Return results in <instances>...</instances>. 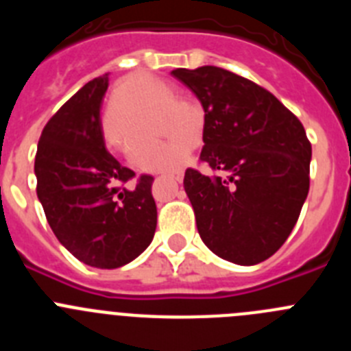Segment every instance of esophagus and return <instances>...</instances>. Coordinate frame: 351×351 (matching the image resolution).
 <instances>
[{
	"mask_svg": "<svg viewBox=\"0 0 351 351\" xmlns=\"http://www.w3.org/2000/svg\"><path fill=\"white\" fill-rule=\"evenodd\" d=\"M169 178L172 179V181H176V182H181V181H182V178H184V173H182V172H178V173H170Z\"/></svg>",
	"mask_w": 351,
	"mask_h": 351,
	"instance_id": "esophagus-1",
	"label": "esophagus"
}]
</instances>
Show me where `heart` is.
I'll return each mask as SVG.
<instances>
[{"label": "heart", "mask_w": 351, "mask_h": 351, "mask_svg": "<svg viewBox=\"0 0 351 351\" xmlns=\"http://www.w3.org/2000/svg\"><path fill=\"white\" fill-rule=\"evenodd\" d=\"M112 110L104 121L105 141L116 151L128 154L147 135V121L160 110L161 133L170 137L165 144L144 145L133 154L132 161L144 172H173L188 160L197 142L202 119L184 110L186 105L176 100L169 84L147 73H132L114 89Z\"/></svg>", "instance_id": "heart-1"}]
</instances>
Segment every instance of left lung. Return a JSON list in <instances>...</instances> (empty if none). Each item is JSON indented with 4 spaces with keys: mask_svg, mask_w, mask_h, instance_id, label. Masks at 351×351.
<instances>
[{
    "mask_svg": "<svg viewBox=\"0 0 351 351\" xmlns=\"http://www.w3.org/2000/svg\"><path fill=\"white\" fill-rule=\"evenodd\" d=\"M172 75L204 107V149L214 176L188 169L184 190L198 234L219 258L255 265L283 246L309 191L304 126L267 89L218 66Z\"/></svg>",
    "mask_w": 351,
    "mask_h": 351,
    "instance_id": "1",
    "label": "left lung"
}]
</instances>
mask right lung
<instances>
[{
    "label": "right lung",
    "mask_w": 351,
    "mask_h": 351,
    "mask_svg": "<svg viewBox=\"0 0 351 351\" xmlns=\"http://www.w3.org/2000/svg\"><path fill=\"white\" fill-rule=\"evenodd\" d=\"M108 73L89 80L51 117L35 158L36 195L52 232L77 260L96 269L123 267L156 230L154 179L135 172L105 147L101 104Z\"/></svg>",
    "instance_id": "right-lung-1"
}]
</instances>
